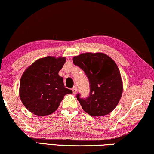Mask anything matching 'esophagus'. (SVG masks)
<instances>
[{
	"mask_svg": "<svg viewBox=\"0 0 154 154\" xmlns=\"http://www.w3.org/2000/svg\"><path fill=\"white\" fill-rule=\"evenodd\" d=\"M77 86H75L74 87L72 88V93H73V94H77Z\"/></svg>",
	"mask_w": 154,
	"mask_h": 154,
	"instance_id": "esophagus-1",
	"label": "esophagus"
}]
</instances>
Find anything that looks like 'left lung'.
<instances>
[{
  "label": "left lung",
  "mask_w": 154,
  "mask_h": 154,
  "mask_svg": "<svg viewBox=\"0 0 154 154\" xmlns=\"http://www.w3.org/2000/svg\"><path fill=\"white\" fill-rule=\"evenodd\" d=\"M72 60L89 80V97L82 99L77 95L84 111L92 116H103L112 112L119 103L123 88L115 61L101 52L83 53L74 56Z\"/></svg>",
  "instance_id": "8db88e82"
}]
</instances>
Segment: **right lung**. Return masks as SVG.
<instances>
[{
  "mask_svg": "<svg viewBox=\"0 0 154 154\" xmlns=\"http://www.w3.org/2000/svg\"><path fill=\"white\" fill-rule=\"evenodd\" d=\"M66 58L47 56L36 60L23 72L19 84V97L31 113L47 116L58 109L66 94L72 90L65 88L58 75Z\"/></svg>",
  "mask_w": 154,
  "mask_h": 154,
  "instance_id": "right-lung-1",
  "label": "right lung"
}]
</instances>
